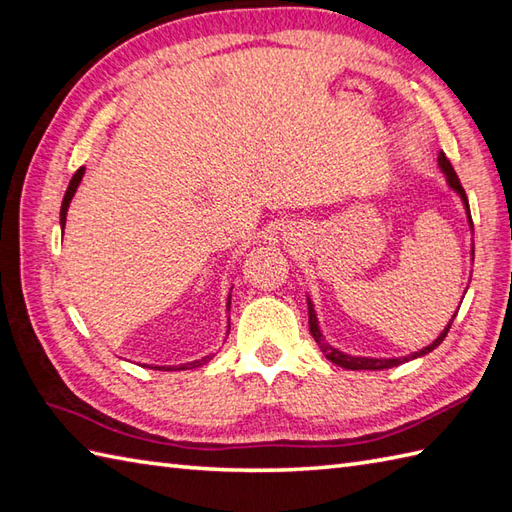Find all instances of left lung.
Instances as JSON below:
<instances>
[{
    "label": "left lung",
    "instance_id": "8db88e82",
    "mask_svg": "<svg viewBox=\"0 0 512 512\" xmlns=\"http://www.w3.org/2000/svg\"><path fill=\"white\" fill-rule=\"evenodd\" d=\"M438 164H440V170H442V173H445V177H447V184H449L453 190H456L458 195L462 197L464 208H467V214H469V225L473 227L471 212H469V199H467V192H464V188H462V184H460V179H458V175H456V170H453V166L449 164V160L445 157V153H440V157H438ZM306 302H309V328H311V335H313V339L317 342V346H320V350L324 352L326 359H331L333 363H337V366H342V368H346V370H383V368H394V366H399V363H403V361H410V359H416V357H423V355H427V352H431V350L440 346L442 339L447 337V333H449V328H451L453 320H456V315H453V317H451V322L447 324L445 331H442V333H440V335L434 339V342H431L427 348L414 352V355H407V357H401V359L350 357V355H344L342 350H337V348L328 346V344L324 342V337H322V333H320V326H317V315H315V309H313V302H311L309 298H306Z\"/></svg>",
    "mask_w": 512,
    "mask_h": 512
}]
</instances>
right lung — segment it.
Segmentation results:
<instances>
[{
    "instance_id": "add662e5",
    "label": "right lung",
    "mask_w": 512,
    "mask_h": 512,
    "mask_svg": "<svg viewBox=\"0 0 512 512\" xmlns=\"http://www.w3.org/2000/svg\"><path fill=\"white\" fill-rule=\"evenodd\" d=\"M83 175H85V168L81 166V168H78L76 173H74V177H72V181H70V186H67V192H65L63 203H61V227H65L67 208H70V201H72V197H74V192H76L78 184H81ZM227 311H230V300H227ZM208 361H210V357H203V359H199V361H192V363H181V366H164V368H157V366H155V370H188V368L203 366V363H208Z\"/></svg>"
}]
</instances>
